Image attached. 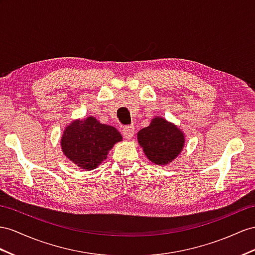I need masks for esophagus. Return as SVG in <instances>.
Masks as SVG:
<instances>
[{"mask_svg":"<svg viewBox=\"0 0 255 255\" xmlns=\"http://www.w3.org/2000/svg\"><path fill=\"white\" fill-rule=\"evenodd\" d=\"M123 134L126 139L130 140L134 135V127L133 126H125L123 128Z\"/></svg>","mask_w":255,"mask_h":255,"instance_id":"34e87169","label":"esophagus"}]
</instances>
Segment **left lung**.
Here are the masks:
<instances>
[{
  "label": "left lung",
  "mask_w": 255,
  "mask_h": 255,
  "mask_svg": "<svg viewBox=\"0 0 255 255\" xmlns=\"http://www.w3.org/2000/svg\"><path fill=\"white\" fill-rule=\"evenodd\" d=\"M138 142L149 161L162 166L178 157L185 136L177 126L157 116L138 132Z\"/></svg>",
  "instance_id": "1"
}]
</instances>
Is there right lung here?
Returning a JSON list of instances; mask_svg holds the SVG:
<instances>
[{
	"label": "right lung",
	"instance_id": "1",
	"mask_svg": "<svg viewBox=\"0 0 255 255\" xmlns=\"http://www.w3.org/2000/svg\"><path fill=\"white\" fill-rule=\"evenodd\" d=\"M123 136L113 126L89 116L76 120L65 127L61 147L67 157L85 170H94L108 157V153Z\"/></svg>",
	"mask_w": 255,
	"mask_h": 255
}]
</instances>
